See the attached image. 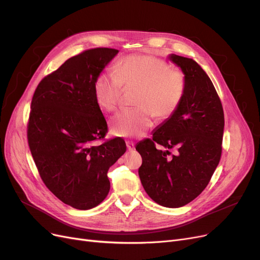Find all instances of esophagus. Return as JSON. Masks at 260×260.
<instances>
[{
    "label": "esophagus",
    "mask_w": 260,
    "mask_h": 260,
    "mask_svg": "<svg viewBox=\"0 0 260 260\" xmlns=\"http://www.w3.org/2000/svg\"><path fill=\"white\" fill-rule=\"evenodd\" d=\"M125 144H127L128 151H133V149H135V143L131 142V141H127V142H125Z\"/></svg>",
    "instance_id": "esophagus-1"
}]
</instances>
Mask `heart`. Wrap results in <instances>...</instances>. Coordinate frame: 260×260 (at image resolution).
<instances>
[{
  "instance_id": "heart-1",
  "label": "heart",
  "mask_w": 260,
  "mask_h": 260,
  "mask_svg": "<svg viewBox=\"0 0 260 260\" xmlns=\"http://www.w3.org/2000/svg\"><path fill=\"white\" fill-rule=\"evenodd\" d=\"M125 88H138L136 107L122 111L111 120V132L116 137L138 138L152 127V114L157 119L174 115L185 92L184 75L171 69L166 61L149 55H132L121 60L114 73L101 74L94 82L98 104L113 112L120 103Z\"/></svg>"
}]
</instances>
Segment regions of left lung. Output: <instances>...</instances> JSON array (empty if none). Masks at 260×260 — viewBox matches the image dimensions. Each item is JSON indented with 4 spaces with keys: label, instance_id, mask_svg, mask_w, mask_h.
I'll list each match as a JSON object with an SVG mask.
<instances>
[{
    "label": "left lung",
    "instance_id": "left-lung-1",
    "mask_svg": "<svg viewBox=\"0 0 260 260\" xmlns=\"http://www.w3.org/2000/svg\"><path fill=\"white\" fill-rule=\"evenodd\" d=\"M184 75L185 92L176 113L136 146L142 157L139 176L145 192L164 207L192 202L207 186L222 151L224 116L214 84L192 58L168 56ZM162 146L165 151L159 148ZM176 154L170 156L169 149Z\"/></svg>",
    "mask_w": 260,
    "mask_h": 260
}]
</instances>
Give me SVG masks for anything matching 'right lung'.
Listing matches in <instances>:
<instances>
[{
  "label": "right lung",
  "mask_w": 260,
  "mask_h": 260,
  "mask_svg": "<svg viewBox=\"0 0 260 260\" xmlns=\"http://www.w3.org/2000/svg\"><path fill=\"white\" fill-rule=\"evenodd\" d=\"M118 52L98 48L67 59L43 78L31 101L27 137L39 174L76 209H91L106 199L107 171L127 149L121 138L93 144L107 133L94 82Z\"/></svg>",
  "instance_id": "1"
}]
</instances>
